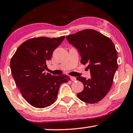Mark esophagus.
I'll return each instance as SVG.
<instances>
[{
    "mask_svg": "<svg viewBox=\"0 0 133 133\" xmlns=\"http://www.w3.org/2000/svg\"><path fill=\"white\" fill-rule=\"evenodd\" d=\"M70 79H71L72 81H75L76 80V78L75 77H70Z\"/></svg>",
    "mask_w": 133,
    "mask_h": 133,
    "instance_id": "34e87169",
    "label": "esophagus"
}]
</instances>
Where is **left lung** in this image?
I'll list each match as a JSON object with an SVG mask.
<instances>
[{
	"instance_id": "1",
	"label": "left lung",
	"mask_w": 133,
	"mask_h": 133,
	"mask_svg": "<svg viewBox=\"0 0 133 133\" xmlns=\"http://www.w3.org/2000/svg\"><path fill=\"white\" fill-rule=\"evenodd\" d=\"M67 40L80 55L81 63L88 64L91 78L81 76L77 80L83 84V90L77 94L82 101L95 104L102 99L111 88L118 69L117 52L112 41L93 29H85L66 36Z\"/></svg>"
}]
</instances>
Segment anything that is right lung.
<instances>
[{
  "instance_id": "1",
  "label": "right lung",
  "mask_w": 133,
  "mask_h": 133,
  "mask_svg": "<svg viewBox=\"0 0 133 133\" xmlns=\"http://www.w3.org/2000/svg\"><path fill=\"white\" fill-rule=\"evenodd\" d=\"M45 37L32 38L23 42L10 61V69L22 96L33 107L45 108L56 101L62 83L68 82L66 75H52L45 72L46 61L64 39Z\"/></svg>"
}]
</instances>
